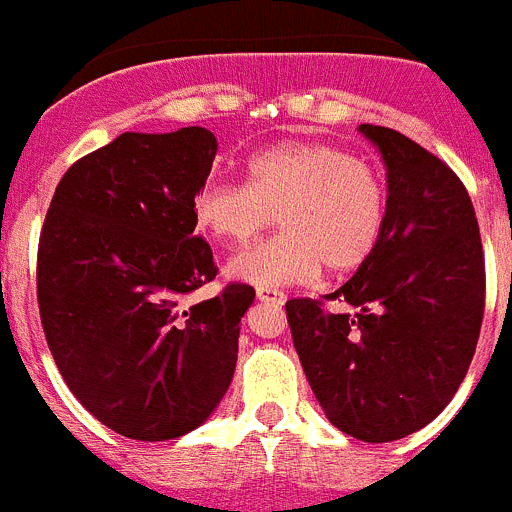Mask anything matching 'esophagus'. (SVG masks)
<instances>
[{"label": "esophagus", "instance_id": "1", "mask_svg": "<svg viewBox=\"0 0 512 512\" xmlns=\"http://www.w3.org/2000/svg\"><path fill=\"white\" fill-rule=\"evenodd\" d=\"M256 298L268 306H283L286 303V293L276 291V288H256Z\"/></svg>", "mask_w": 512, "mask_h": 512}]
</instances>
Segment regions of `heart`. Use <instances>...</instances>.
<instances>
[{
    "label": "heart",
    "instance_id": "heart-1",
    "mask_svg": "<svg viewBox=\"0 0 512 512\" xmlns=\"http://www.w3.org/2000/svg\"><path fill=\"white\" fill-rule=\"evenodd\" d=\"M278 216L281 236L241 251L226 273L256 288L351 273L371 258L386 221V191L368 161L331 144L283 141L246 164V184L209 181L194 219L221 244H249Z\"/></svg>",
    "mask_w": 512,
    "mask_h": 512
}]
</instances>
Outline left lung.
I'll return each instance as SVG.
<instances>
[{
	"mask_svg": "<svg viewBox=\"0 0 512 512\" xmlns=\"http://www.w3.org/2000/svg\"><path fill=\"white\" fill-rule=\"evenodd\" d=\"M358 131L386 164L381 239L326 296L343 308L291 298L286 316L328 421L388 443L428 426L463 383L483 323L485 261L475 209L453 169L386 126Z\"/></svg>",
	"mask_w": 512,
	"mask_h": 512,
	"instance_id": "1",
	"label": "left lung"
}]
</instances>
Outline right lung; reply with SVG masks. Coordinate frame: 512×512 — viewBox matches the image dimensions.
Here are the masks:
<instances>
[{
	"mask_svg": "<svg viewBox=\"0 0 512 512\" xmlns=\"http://www.w3.org/2000/svg\"><path fill=\"white\" fill-rule=\"evenodd\" d=\"M219 144L209 129L126 134L69 166L44 219L37 301L69 391L106 428L171 440L199 428L234 378L256 291L214 281L194 196Z\"/></svg>",
	"mask_w": 512,
	"mask_h": 512,
	"instance_id": "right-lung-1",
	"label": "right lung"
}]
</instances>
